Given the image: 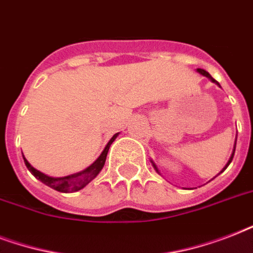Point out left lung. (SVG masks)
I'll return each mask as SVG.
<instances>
[{
  "label": "left lung",
  "mask_w": 253,
  "mask_h": 253,
  "mask_svg": "<svg viewBox=\"0 0 253 253\" xmlns=\"http://www.w3.org/2000/svg\"><path fill=\"white\" fill-rule=\"evenodd\" d=\"M197 71H198V73H201V75H202V76H206V77H208V79H210V80H211L212 83H215L216 85H219V84H218V83H216L215 80H214V79H212L211 76H210V73H209V72H206V71H205V69H200V68H198V69H197ZM235 147H236V139H235V144H234V150H232V154H231V156H230V159H228V162H227V164H226V167H224V168L222 169V170H220V173L223 172L224 169H226V168H227L228 166H230V163L232 162V158H234V154H235ZM151 163H152V166H154V168L156 169V172H159V169L156 168V166H155V163H154V162H151Z\"/></svg>",
  "instance_id": "8db88e82"
}]
</instances>
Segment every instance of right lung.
<instances>
[{
    "mask_svg": "<svg viewBox=\"0 0 253 253\" xmlns=\"http://www.w3.org/2000/svg\"><path fill=\"white\" fill-rule=\"evenodd\" d=\"M118 134L119 132L113 135V138L109 140V143H107L106 147H105V150L102 151V154L99 155L98 159H97L91 166H89L86 169L81 170V172L75 173V174H69V176L65 177H49L47 176V174H44V173L39 172L38 169L34 168V167L26 160L25 156H23V160H25L26 167H27V169H29L30 172L33 173L38 180H41L43 184H45L47 186H49V188L55 189V190H57V192L60 193L79 192V190H81L83 188H85L91 180H94L95 177H97V174L101 172V169L103 168L105 162H106V156L107 152H109V148H110L111 143L114 142L115 138L118 136Z\"/></svg>",
    "mask_w": 253,
    "mask_h": 253,
    "instance_id": "right-lung-1",
    "label": "right lung"
}]
</instances>
